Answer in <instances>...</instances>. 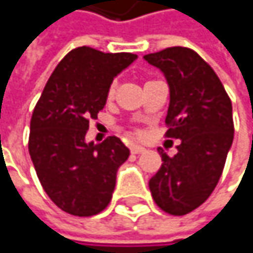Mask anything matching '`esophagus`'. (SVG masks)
<instances>
[{
    "label": "esophagus",
    "instance_id": "34e87169",
    "mask_svg": "<svg viewBox=\"0 0 253 253\" xmlns=\"http://www.w3.org/2000/svg\"><path fill=\"white\" fill-rule=\"evenodd\" d=\"M130 152L133 155H141V153L145 152V149L144 147H139V145H130Z\"/></svg>",
    "mask_w": 253,
    "mask_h": 253
}]
</instances>
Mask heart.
Segmentation results:
<instances>
[{"mask_svg": "<svg viewBox=\"0 0 253 253\" xmlns=\"http://www.w3.org/2000/svg\"><path fill=\"white\" fill-rule=\"evenodd\" d=\"M115 92H117V82H111L109 86H108V89H106V100L112 101L115 98ZM135 133H138V132H135Z\"/></svg>", "mask_w": 253, "mask_h": 253, "instance_id": "b5f03b06", "label": "heart"}]
</instances>
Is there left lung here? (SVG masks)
Returning <instances> with one entry per match:
<instances>
[{
	"label": "left lung",
	"mask_w": 253,
	"mask_h": 253,
	"mask_svg": "<svg viewBox=\"0 0 253 253\" xmlns=\"http://www.w3.org/2000/svg\"><path fill=\"white\" fill-rule=\"evenodd\" d=\"M144 59L169 82L165 136L180 139L173 158L158 149L162 165L149 187L162 211L185 215L211 196L221 176L234 139L232 103L214 70L191 48L170 46Z\"/></svg>",
	"instance_id": "1"
}]
</instances>
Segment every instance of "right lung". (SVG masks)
<instances>
[{
  "label": "right lung",
  "mask_w": 253,
  "mask_h": 253,
  "mask_svg": "<svg viewBox=\"0 0 253 253\" xmlns=\"http://www.w3.org/2000/svg\"><path fill=\"white\" fill-rule=\"evenodd\" d=\"M136 54L79 46L48 79L30 121L28 152L43 191L71 215L91 217L109 205L117 171L129 149L117 136L86 142L89 120L106 104V89Z\"/></svg>",
  "instance_id": "add662e5"
}]
</instances>
